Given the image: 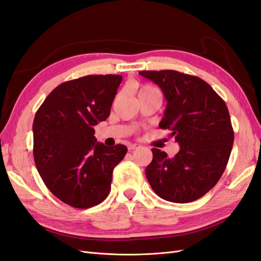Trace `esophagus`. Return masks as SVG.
<instances>
[{"instance_id":"1","label":"esophagus","mask_w":261,"mask_h":261,"mask_svg":"<svg viewBox=\"0 0 261 261\" xmlns=\"http://www.w3.org/2000/svg\"><path fill=\"white\" fill-rule=\"evenodd\" d=\"M140 148V145L138 144H129L128 145V151H133V150H136V149H139Z\"/></svg>"}]
</instances>
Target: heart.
Segmentation results:
<instances>
[{
    "label": "heart",
    "mask_w": 261,
    "mask_h": 261,
    "mask_svg": "<svg viewBox=\"0 0 261 261\" xmlns=\"http://www.w3.org/2000/svg\"><path fill=\"white\" fill-rule=\"evenodd\" d=\"M154 90H156V89L154 88V87H152V86H150V85H141V86H139L138 88H137V94H138V97H140V96H143V94H145L147 92L154 91Z\"/></svg>",
    "instance_id": "1"
}]
</instances>
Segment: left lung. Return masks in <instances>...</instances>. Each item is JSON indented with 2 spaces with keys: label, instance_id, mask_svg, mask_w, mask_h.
Instances as JSON below:
<instances>
[{
  "label": "left lung",
  "instance_id": "obj_1",
  "mask_svg": "<svg viewBox=\"0 0 261 261\" xmlns=\"http://www.w3.org/2000/svg\"><path fill=\"white\" fill-rule=\"evenodd\" d=\"M160 87L168 105L159 123L171 130L179 151L173 156L152 148L146 176L162 199L186 203L200 198L222 176L234 141L223 99L201 78L176 70H141Z\"/></svg>",
  "mask_w": 261,
  "mask_h": 261
}]
</instances>
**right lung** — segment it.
Here are the masks:
<instances>
[{
	"instance_id": "add662e5",
	"label": "right lung",
	"mask_w": 261,
	"mask_h": 261,
	"mask_svg": "<svg viewBox=\"0 0 261 261\" xmlns=\"http://www.w3.org/2000/svg\"><path fill=\"white\" fill-rule=\"evenodd\" d=\"M123 77L88 75L62 83L36 113L34 159L49 191L68 206L87 209L111 191L112 173L127 152L124 145L97 143L94 126L106 121Z\"/></svg>"
}]
</instances>
